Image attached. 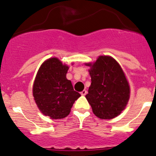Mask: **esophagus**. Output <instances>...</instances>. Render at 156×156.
Returning <instances> with one entry per match:
<instances>
[{"instance_id": "34e87169", "label": "esophagus", "mask_w": 156, "mask_h": 156, "mask_svg": "<svg viewBox=\"0 0 156 156\" xmlns=\"http://www.w3.org/2000/svg\"><path fill=\"white\" fill-rule=\"evenodd\" d=\"M87 90H84L81 91V95H82V96H85L86 94H87Z\"/></svg>"}]
</instances>
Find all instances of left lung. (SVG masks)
<instances>
[{
  "label": "left lung",
  "mask_w": 156,
  "mask_h": 156,
  "mask_svg": "<svg viewBox=\"0 0 156 156\" xmlns=\"http://www.w3.org/2000/svg\"><path fill=\"white\" fill-rule=\"evenodd\" d=\"M89 71L91 84L86 95L96 116L102 119L116 117L125 109L130 87L119 64L110 56H100Z\"/></svg>",
  "instance_id": "1"
}]
</instances>
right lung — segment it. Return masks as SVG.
<instances>
[{"label":"right lung","mask_w":156,"mask_h":156,"mask_svg":"<svg viewBox=\"0 0 156 156\" xmlns=\"http://www.w3.org/2000/svg\"><path fill=\"white\" fill-rule=\"evenodd\" d=\"M69 67L57 58H50L39 69L33 85V96L39 109L53 119L66 117L81 94L66 78Z\"/></svg>","instance_id":"1"}]
</instances>
